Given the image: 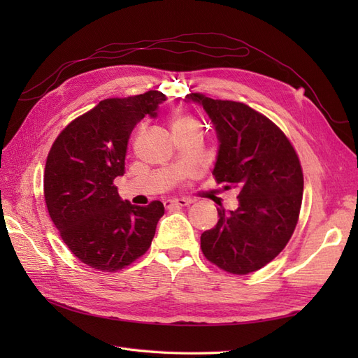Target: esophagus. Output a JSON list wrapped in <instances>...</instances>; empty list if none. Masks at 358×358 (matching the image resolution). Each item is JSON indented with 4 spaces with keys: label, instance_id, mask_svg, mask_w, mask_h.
I'll use <instances>...</instances> for the list:
<instances>
[{
    "label": "esophagus",
    "instance_id": "esophagus-1",
    "mask_svg": "<svg viewBox=\"0 0 358 358\" xmlns=\"http://www.w3.org/2000/svg\"><path fill=\"white\" fill-rule=\"evenodd\" d=\"M192 201L188 199H173V200H166L164 201V208L166 209H175V208H185V206H189Z\"/></svg>",
    "mask_w": 358,
    "mask_h": 358
}]
</instances>
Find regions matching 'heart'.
Wrapping results in <instances>:
<instances>
[{"label": "heart", "instance_id": "obj_1", "mask_svg": "<svg viewBox=\"0 0 358 358\" xmlns=\"http://www.w3.org/2000/svg\"><path fill=\"white\" fill-rule=\"evenodd\" d=\"M173 131H178V129H191V128H200V122L192 116L191 113H180L173 117L171 121Z\"/></svg>", "mask_w": 358, "mask_h": 358}]
</instances>
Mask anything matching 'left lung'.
I'll use <instances>...</instances> for the list:
<instances>
[{
	"mask_svg": "<svg viewBox=\"0 0 358 358\" xmlns=\"http://www.w3.org/2000/svg\"><path fill=\"white\" fill-rule=\"evenodd\" d=\"M203 106L220 140L213 169L224 189H239V208L200 237L204 257L224 272L248 275L287 246L299 221L303 171L296 149L267 116L245 103L188 94Z\"/></svg>",
	"mask_w": 358,
	"mask_h": 358,
	"instance_id": "1",
	"label": "left lung"
}]
</instances>
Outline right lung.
<instances>
[{
	"label": "right lung",
	"instance_id": "add662e5",
	"mask_svg": "<svg viewBox=\"0 0 358 358\" xmlns=\"http://www.w3.org/2000/svg\"><path fill=\"white\" fill-rule=\"evenodd\" d=\"M166 100L159 91L106 99L64 128L49 150L43 191L50 220L74 257L100 272H117L142 257L164 215L158 200H121L113 180L125 173L134 127Z\"/></svg>",
	"mask_w": 358,
	"mask_h": 358
}]
</instances>
